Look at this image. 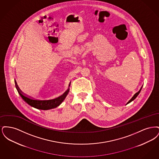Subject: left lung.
<instances>
[{
    "instance_id": "left-lung-1",
    "label": "left lung",
    "mask_w": 159,
    "mask_h": 159,
    "mask_svg": "<svg viewBox=\"0 0 159 159\" xmlns=\"http://www.w3.org/2000/svg\"><path fill=\"white\" fill-rule=\"evenodd\" d=\"M142 88H143V86L141 88V89H139V91H138V92H136V93L133 96V97L132 98L130 99L129 101H128V102L127 103V104H129V103H130V102H132L133 100H134L136 98V97H137V96L139 95V93H140V92H141V89H142Z\"/></svg>"
}]
</instances>
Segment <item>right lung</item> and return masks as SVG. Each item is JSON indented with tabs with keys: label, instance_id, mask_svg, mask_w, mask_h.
<instances>
[{
	"label": "right lung",
	"instance_id": "obj_1",
	"mask_svg": "<svg viewBox=\"0 0 159 159\" xmlns=\"http://www.w3.org/2000/svg\"><path fill=\"white\" fill-rule=\"evenodd\" d=\"M70 86V85H69ZM16 88L18 91V93L20 95L21 97L23 100L27 102L29 105L36 108L37 109H40V110H48L50 109H52L54 108L57 107L58 106H60L62 102V101L66 98L69 92V89H68L67 91H66L60 97L57 98L53 99H50V100H37V99H34L30 98L29 97L25 96L24 94L23 93L22 91H20L19 88L16 86Z\"/></svg>",
	"mask_w": 159,
	"mask_h": 159
}]
</instances>
